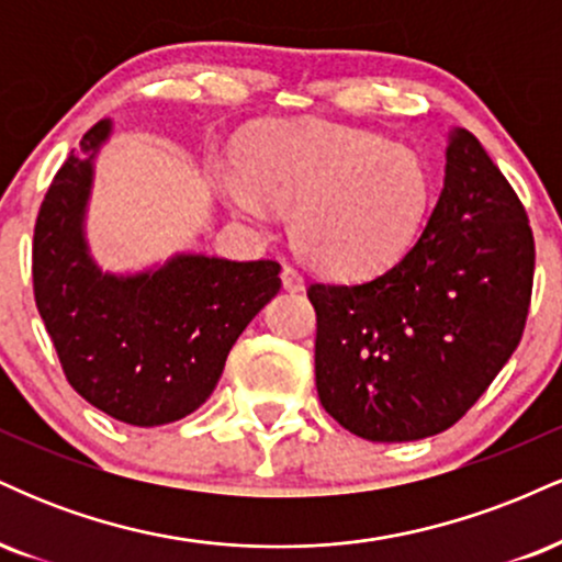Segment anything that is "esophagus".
<instances>
[{"mask_svg":"<svg viewBox=\"0 0 562 562\" xmlns=\"http://www.w3.org/2000/svg\"><path fill=\"white\" fill-rule=\"evenodd\" d=\"M282 288H285L288 293H301V290H303V277L295 272L293 267H285V269H282Z\"/></svg>","mask_w":562,"mask_h":562,"instance_id":"obj_1","label":"esophagus"}]
</instances>
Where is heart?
Instances as JSON below:
<instances>
[{
	"label": "heart",
	"instance_id": "1",
	"mask_svg": "<svg viewBox=\"0 0 562 562\" xmlns=\"http://www.w3.org/2000/svg\"><path fill=\"white\" fill-rule=\"evenodd\" d=\"M224 187L237 216L256 227L269 222L272 205L290 211L301 259L338 280L402 259L434 198L428 164L412 147L327 124L263 128Z\"/></svg>",
	"mask_w": 562,
	"mask_h": 562
}]
</instances>
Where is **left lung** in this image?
I'll return each mask as SVG.
<instances>
[{
    "label": "left lung",
    "instance_id": "8db88e82",
    "mask_svg": "<svg viewBox=\"0 0 562 562\" xmlns=\"http://www.w3.org/2000/svg\"><path fill=\"white\" fill-rule=\"evenodd\" d=\"M533 235L515 190L468 128L423 235L357 285L314 282V370L327 415L367 441L441 434L492 385L524 335Z\"/></svg>",
    "mask_w": 562,
    "mask_h": 562
}]
</instances>
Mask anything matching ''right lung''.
Listing matches in <instances>:
<instances>
[{
  "mask_svg": "<svg viewBox=\"0 0 562 562\" xmlns=\"http://www.w3.org/2000/svg\"><path fill=\"white\" fill-rule=\"evenodd\" d=\"M111 128L108 119L89 128L44 195L34 299L74 391L115 420L153 428L214 393L229 348L280 290V263L179 254L139 274L102 272L83 216Z\"/></svg>",
  "mask_w": 562,
  "mask_h": 562,
  "instance_id": "1",
  "label": "right lung"
}]
</instances>
